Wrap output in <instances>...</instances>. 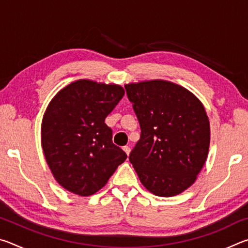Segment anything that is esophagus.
I'll return each instance as SVG.
<instances>
[{"label":"esophagus","instance_id":"34e87169","mask_svg":"<svg viewBox=\"0 0 248 248\" xmlns=\"http://www.w3.org/2000/svg\"><path fill=\"white\" fill-rule=\"evenodd\" d=\"M123 150L124 151V153L127 154V155H129V154H130V148H129V146H124Z\"/></svg>","mask_w":248,"mask_h":248}]
</instances>
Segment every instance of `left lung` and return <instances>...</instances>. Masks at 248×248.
Masks as SVG:
<instances>
[{"mask_svg":"<svg viewBox=\"0 0 248 248\" xmlns=\"http://www.w3.org/2000/svg\"><path fill=\"white\" fill-rule=\"evenodd\" d=\"M124 89L141 128L130 163L150 192L180 194L195 183L208 157L210 123L202 103L164 79L125 84Z\"/></svg>","mask_w":248,"mask_h":248,"instance_id":"8db88e82","label":"left lung"}]
</instances>
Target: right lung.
<instances>
[{"instance_id": "1", "label": "right lung", "mask_w": 248, "mask_h": 248, "mask_svg": "<svg viewBox=\"0 0 248 248\" xmlns=\"http://www.w3.org/2000/svg\"><path fill=\"white\" fill-rule=\"evenodd\" d=\"M124 90L117 84L78 79L49 103L41 124L46 161L60 186L75 195H94L127 158L112 143L105 124Z\"/></svg>"}]
</instances>
